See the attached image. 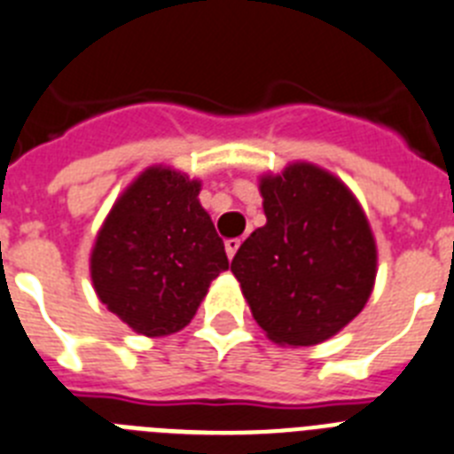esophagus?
I'll return each instance as SVG.
<instances>
[{"label": "esophagus", "instance_id": "obj_1", "mask_svg": "<svg viewBox=\"0 0 454 454\" xmlns=\"http://www.w3.org/2000/svg\"><path fill=\"white\" fill-rule=\"evenodd\" d=\"M239 246H241V239H227V241H224V250H227V257H230V260H234Z\"/></svg>", "mask_w": 454, "mask_h": 454}]
</instances>
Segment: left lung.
I'll return each instance as SVG.
<instances>
[{"mask_svg":"<svg viewBox=\"0 0 454 454\" xmlns=\"http://www.w3.org/2000/svg\"><path fill=\"white\" fill-rule=\"evenodd\" d=\"M260 192L267 224L241 243L231 273L269 339L316 346L369 301L378 264L369 220L355 194L316 164L262 176Z\"/></svg>","mask_w":454,"mask_h":454,"instance_id":"8db88e82","label":"left lung"}]
</instances>
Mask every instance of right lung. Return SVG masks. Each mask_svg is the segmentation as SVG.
Masks as SVG:
<instances>
[{
  "instance_id": "1",
  "label": "right lung",
  "mask_w": 454,
  "mask_h": 454,
  "mask_svg": "<svg viewBox=\"0 0 454 454\" xmlns=\"http://www.w3.org/2000/svg\"><path fill=\"white\" fill-rule=\"evenodd\" d=\"M200 190V181L176 168L148 167L97 234L90 254L97 297L137 334L181 332L211 280L230 269Z\"/></svg>"
}]
</instances>
